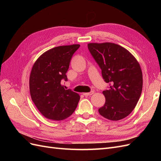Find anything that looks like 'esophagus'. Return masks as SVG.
<instances>
[{"label":"esophagus","instance_id":"obj_1","mask_svg":"<svg viewBox=\"0 0 161 161\" xmlns=\"http://www.w3.org/2000/svg\"><path fill=\"white\" fill-rule=\"evenodd\" d=\"M93 93H94V91H91L89 92H84L83 95L85 96H90V95H92Z\"/></svg>","mask_w":161,"mask_h":161}]
</instances>
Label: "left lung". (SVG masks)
<instances>
[{
	"label": "left lung",
	"mask_w": 161,
	"mask_h": 161,
	"mask_svg": "<svg viewBox=\"0 0 161 161\" xmlns=\"http://www.w3.org/2000/svg\"><path fill=\"white\" fill-rule=\"evenodd\" d=\"M88 49L109 84L103 91L105 103L99 109L105 118L118 121L127 117L137 104L142 90V72L138 61L124 47L113 43H91Z\"/></svg>",
	"instance_id": "1"
}]
</instances>
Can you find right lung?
Returning a JSON list of instances; mask_svg holds the SVG:
<instances>
[{"label": "right lung", "instance_id": "add662e5", "mask_svg": "<svg viewBox=\"0 0 161 161\" xmlns=\"http://www.w3.org/2000/svg\"><path fill=\"white\" fill-rule=\"evenodd\" d=\"M80 45L53 47L46 52L33 64L30 78L31 99L46 118L60 121L70 116L80 100L79 95L65 89L66 73L71 58Z\"/></svg>", "mask_w": 161, "mask_h": 161}]
</instances>
